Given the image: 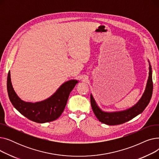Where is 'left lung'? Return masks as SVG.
Returning <instances> with one entry per match:
<instances>
[{
    "label": "left lung",
    "mask_w": 159,
    "mask_h": 159,
    "mask_svg": "<svg viewBox=\"0 0 159 159\" xmlns=\"http://www.w3.org/2000/svg\"><path fill=\"white\" fill-rule=\"evenodd\" d=\"M149 62V76L144 92L139 101L132 107L120 111L107 112L102 111L97 105L93 95H90L91 105L96 117L100 122L107 125H118L126 122L143 112L151 100L153 93L152 68Z\"/></svg>",
    "instance_id": "obj_1"
}]
</instances>
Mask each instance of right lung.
Returning <instances> with one entry per match:
<instances>
[{"instance_id":"1","label":"right lung","mask_w":159,"mask_h":159,"mask_svg":"<svg viewBox=\"0 0 159 159\" xmlns=\"http://www.w3.org/2000/svg\"><path fill=\"white\" fill-rule=\"evenodd\" d=\"M9 71L7 89L10 100L15 109L28 119L37 123H45L57 119L62 113L72 89L79 81L70 80L62 84L50 97L37 102H25L16 95L11 81Z\"/></svg>"}]
</instances>
